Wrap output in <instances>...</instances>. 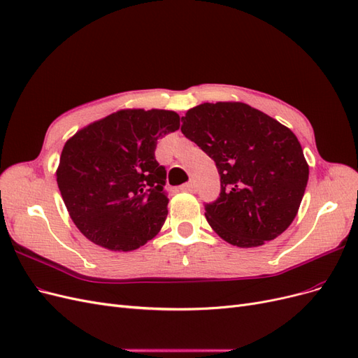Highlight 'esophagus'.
<instances>
[{
    "label": "esophagus",
    "mask_w": 358,
    "mask_h": 358,
    "mask_svg": "<svg viewBox=\"0 0 358 358\" xmlns=\"http://www.w3.org/2000/svg\"><path fill=\"white\" fill-rule=\"evenodd\" d=\"M180 191L194 192V191H196V185H194V182H187V183H183V185L180 187Z\"/></svg>",
    "instance_id": "1"
}]
</instances>
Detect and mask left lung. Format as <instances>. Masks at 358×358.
I'll use <instances>...</instances> for the list:
<instances>
[{
	"label": "left lung",
	"instance_id": "obj_1",
	"mask_svg": "<svg viewBox=\"0 0 358 358\" xmlns=\"http://www.w3.org/2000/svg\"><path fill=\"white\" fill-rule=\"evenodd\" d=\"M180 131L218 169L220 197L204 204V215L221 239L255 248L288 229L309 179L289 128L245 103L221 101L189 109Z\"/></svg>",
	"mask_w": 358,
	"mask_h": 358
}]
</instances>
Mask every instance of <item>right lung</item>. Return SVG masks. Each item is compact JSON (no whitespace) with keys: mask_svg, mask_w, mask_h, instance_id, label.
<instances>
[{"mask_svg":"<svg viewBox=\"0 0 358 358\" xmlns=\"http://www.w3.org/2000/svg\"><path fill=\"white\" fill-rule=\"evenodd\" d=\"M171 110H119L92 122L64 145L57 182L80 233L110 251H133L167 218L166 169L158 138L179 129Z\"/></svg>","mask_w":358,"mask_h":358,"instance_id":"right-lung-1","label":"right lung"}]
</instances>
